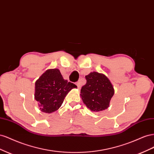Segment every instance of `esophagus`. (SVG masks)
Returning a JSON list of instances; mask_svg holds the SVG:
<instances>
[{
    "instance_id": "esophagus-1",
    "label": "esophagus",
    "mask_w": 154,
    "mask_h": 154,
    "mask_svg": "<svg viewBox=\"0 0 154 154\" xmlns=\"http://www.w3.org/2000/svg\"><path fill=\"white\" fill-rule=\"evenodd\" d=\"M76 86L78 87V88H81L80 84V83H79V82H77V83H76Z\"/></svg>"
}]
</instances>
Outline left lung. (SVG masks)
I'll return each instance as SVG.
<instances>
[{
    "label": "left lung",
    "instance_id": "left-lung-1",
    "mask_svg": "<svg viewBox=\"0 0 154 154\" xmlns=\"http://www.w3.org/2000/svg\"><path fill=\"white\" fill-rule=\"evenodd\" d=\"M85 78L87 83L80 92L83 103L93 112L106 109L114 94V87L109 78L97 72H91Z\"/></svg>",
    "mask_w": 154,
    "mask_h": 154
}]
</instances>
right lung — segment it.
<instances>
[{"instance_id":"add662e5","label":"right lung","mask_w":154,"mask_h":154,"mask_svg":"<svg viewBox=\"0 0 154 154\" xmlns=\"http://www.w3.org/2000/svg\"><path fill=\"white\" fill-rule=\"evenodd\" d=\"M76 87L64 80L58 69H48L35 82V98L41 111L50 114L57 110L68 92Z\"/></svg>"}]
</instances>
